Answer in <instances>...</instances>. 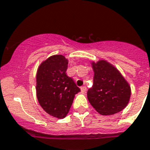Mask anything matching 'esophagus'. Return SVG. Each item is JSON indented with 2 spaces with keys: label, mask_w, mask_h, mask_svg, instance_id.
<instances>
[{
  "label": "esophagus",
  "mask_w": 150,
  "mask_h": 150,
  "mask_svg": "<svg viewBox=\"0 0 150 150\" xmlns=\"http://www.w3.org/2000/svg\"><path fill=\"white\" fill-rule=\"evenodd\" d=\"M81 92H85L86 91V86H81Z\"/></svg>",
  "instance_id": "esophagus-1"
}]
</instances>
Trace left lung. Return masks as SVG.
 <instances>
[{"instance_id": "1", "label": "left lung", "mask_w": 150, "mask_h": 150, "mask_svg": "<svg viewBox=\"0 0 150 150\" xmlns=\"http://www.w3.org/2000/svg\"><path fill=\"white\" fill-rule=\"evenodd\" d=\"M93 85L87 91L89 103L103 115L119 112L127 107L131 89L119 71L106 61L92 63Z\"/></svg>"}]
</instances>
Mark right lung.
Instances as JSON below:
<instances>
[{"label":"right lung","instance_id":"add662e5","mask_svg":"<svg viewBox=\"0 0 150 150\" xmlns=\"http://www.w3.org/2000/svg\"><path fill=\"white\" fill-rule=\"evenodd\" d=\"M68 61L61 54L50 57L39 67L36 92L40 107L53 117L64 118L69 111L75 95L81 91L67 76Z\"/></svg>","mask_w":150,"mask_h":150}]
</instances>
